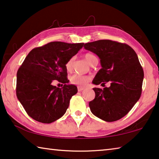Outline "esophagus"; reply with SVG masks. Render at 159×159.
<instances>
[{"label":"esophagus","mask_w":159,"mask_h":159,"mask_svg":"<svg viewBox=\"0 0 159 159\" xmlns=\"http://www.w3.org/2000/svg\"><path fill=\"white\" fill-rule=\"evenodd\" d=\"M84 89H85V88H83V87H80V86L78 87V90H79V92H81V91Z\"/></svg>","instance_id":"1"}]
</instances>
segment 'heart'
Wrapping results in <instances>:
<instances>
[{
	"mask_svg": "<svg viewBox=\"0 0 159 159\" xmlns=\"http://www.w3.org/2000/svg\"><path fill=\"white\" fill-rule=\"evenodd\" d=\"M85 59L88 63L90 64L94 59L97 58L95 55L91 53H86L85 55ZM74 58H71L66 61V69L67 71H70L72 68V64H73ZM90 80V78L88 76H85V75L75 74L70 77V82L72 84L77 85L79 86H84L86 85V83L89 82Z\"/></svg>",
	"mask_w": 159,
	"mask_h": 159,
	"instance_id": "heart-1",
	"label": "heart"
}]
</instances>
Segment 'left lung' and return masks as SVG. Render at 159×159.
<instances>
[{"instance_id": "8db88e82", "label": "left lung", "mask_w": 159, "mask_h": 159, "mask_svg": "<svg viewBox=\"0 0 159 159\" xmlns=\"http://www.w3.org/2000/svg\"><path fill=\"white\" fill-rule=\"evenodd\" d=\"M84 48L100 60L102 69L93 79V84L111 82L109 88H93L95 98L89 102L90 111L107 122L119 120L141 96L144 71L138 55L128 45L111 40L87 43Z\"/></svg>"}]
</instances>
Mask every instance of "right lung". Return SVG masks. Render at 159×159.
I'll return each instance as SVG.
<instances>
[{"instance_id":"obj_1","label":"right lung","mask_w":159,"mask_h":159,"mask_svg":"<svg viewBox=\"0 0 159 159\" xmlns=\"http://www.w3.org/2000/svg\"><path fill=\"white\" fill-rule=\"evenodd\" d=\"M84 43L55 41L34 48L17 73L16 94L29 116L50 123L65 114L77 87L68 84L66 63ZM57 80L64 83L60 89L52 85Z\"/></svg>"}]
</instances>
